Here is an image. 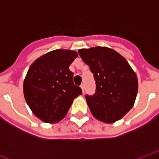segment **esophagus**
Returning <instances> with one entry per match:
<instances>
[{
    "label": "esophagus",
    "mask_w": 159,
    "mask_h": 159,
    "mask_svg": "<svg viewBox=\"0 0 159 159\" xmlns=\"http://www.w3.org/2000/svg\"><path fill=\"white\" fill-rule=\"evenodd\" d=\"M80 87H81V89H82V90H83V92H84V89H85V85H84L83 83H82Z\"/></svg>",
    "instance_id": "1"
}]
</instances>
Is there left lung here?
<instances>
[{"label":"left lung","mask_w":159,"mask_h":159,"mask_svg":"<svg viewBox=\"0 0 159 159\" xmlns=\"http://www.w3.org/2000/svg\"><path fill=\"white\" fill-rule=\"evenodd\" d=\"M89 66L95 81V93L86 94L93 116L111 123L121 119L133 107L138 91V80L129 63L112 49L96 47L78 50Z\"/></svg>","instance_id":"obj_1"}]
</instances>
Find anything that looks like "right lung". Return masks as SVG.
Wrapping results in <instances>:
<instances>
[{
  "label": "right lung",
  "instance_id": "add662e5",
  "mask_svg": "<svg viewBox=\"0 0 159 159\" xmlns=\"http://www.w3.org/2000/svg\"><path fill=\"white\" fill-rule=\"evenodd\" d=\"M77 57L75 51L57 49L37 59L24 82V94L33 113L45 123L65 117L82 89L73 83L69 66Z\"/></svg>",
  "mask_w": 159,
  "mask_h": 159
}]
</instances>
